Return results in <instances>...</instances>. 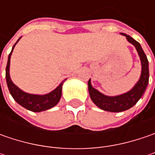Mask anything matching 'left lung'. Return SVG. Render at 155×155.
<instances>
[{
	"label": "left lung",
	"instance_id": "1",
	"mask_svg": "<svg viewBox=\"0 0 155 155\" xmlns=\"http://www.w3.org/2000/svg\"><path fill=\"white\" fill-rule=\"evenodd\" d=\"M122 34L127 38L129 43L134 45L140 57V62H141V74L139 81L136 83V84L133 87L132 90L116 97L105 96L103 93L99 92L97 90L92 87L91 79L88 81L89 93L93 103L101 110L110 111V112H122L132 108L144 94L149 79L148 60L147 58L146 54L144 53L140 46V43L134 40L129 35H127L125 33H122Z\"/></svg>",
	"mask_w": 155,
	"mask_h": 155
}]
</instances>
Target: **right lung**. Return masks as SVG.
<instances>
[{
  "label": "right lung",
  "mask_w": 155,
  "mask_h": 155,
  "mask_svg": "<svg viewBox=\"0 0 155 155\" xmlns=\"http://www.w3.org/2000/svg\"><path fill=\"white\" fill-rule=\"evenodd\" d=\"M20 39L17 40V42L20 40ZM17 42L14 45L12 51L9 53L8 64H7V67H6V80H7V84L8 87L9 92L12 95L13 98L15 99L18 104L27 110H31L33 112H41L44 110H49L57 105L58 103L59 102L61 95H62L63 83L65 81V79L63 81L54 91H52L51 92L48 93V94H45V95H34V94L26 93L23 91H21L19 87L16 86L12 82L11 78H10V75H9L10 58H11L13 50L15 48V45L17 44Z\"/></svg>",
  "instance_id": "add662e5"
}]
</instances>
